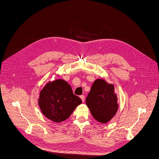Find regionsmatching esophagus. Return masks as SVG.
<instances>
[{"mask_svg":"<svg viewBox=\"0 0 159 159\" xmlns=\"http://www.w3.org/2000/svg\"><path fill=\"white\" fill-rule=\"evenodd\" d=\"M80 98L82 99V102H84V100H85V98H84V95H80Z\"/></svg>","mask_w":159,"mask_h":159,"instance_id":"esophagus-1","label":"esophagus"}]
</instances>
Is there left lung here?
<instances>
[{"instance_id":"8db88e82","label":"left lung","mask_w":159,"mask_h":159,"mask_svg":"<svg viewBox=\"0 0 159 159\" xmlns=\"http://www.w3.org/2000/svg\"><path fill=\"white\" fill-rule=\"evenodd\" d=\"M117 100L114 85L103 79H98L92 84L86 102L93 118L99 122L106 124L117 112Z\"/></svg>"}]
</instances>
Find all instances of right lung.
<instances>
[{
	"mask_svg": "<svg viewBox=\"0 0 159 159\" xmlns=\"http://www.w3.org/2000/svg\"><path fill=\"white\" fill-rule=\"evenodd\" d=\"M82 100L73 93L70 84L63 79L48 82L39 94L38 104L48 119L59 123L70 117Z\"/></svg>",
	"mask_w": 159,
	"mask_h": 159,
	"instance_id": "1",
	"label": "right lung"
}]
</instances>
